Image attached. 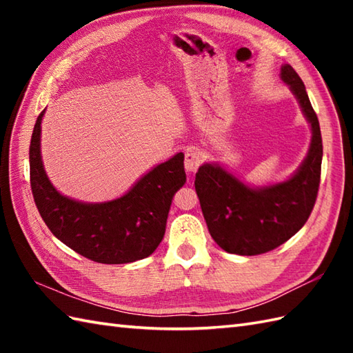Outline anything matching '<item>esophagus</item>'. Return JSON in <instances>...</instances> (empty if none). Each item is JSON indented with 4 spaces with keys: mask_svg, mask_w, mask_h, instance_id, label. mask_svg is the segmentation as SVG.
Listing matches in <instances>:
<instances>
[{
    "mask_svg": "<svg viewBox=\"0 0 353 353\" xmlns=\"http://www.w3.org/2000/svg\"><path fill=\"white\" fill-rule=\"evenodd\" d=\"M201 161H203V157L197 150H188L185 153V168L188 171H196L201 165Z\"/></svg>",
    "mask_w": 353,
    "mask_h": 353,
    "instance_id": "1",
    "label": "esophagus"
}]
</instances>
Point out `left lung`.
Returning <instances> with one entry per match:
<instances>
[{
  "instance_id": "left-lung-1",
  "label": "left lung",
  "mask_w": 353,
  "mask_h": 353,
  "mask_svg": "<svg viewBox=\"0 0 353 353\" xmlns=\"http://www.w3.org/2000/svg\"><path fill=\"white\" fill-rule=\"evenodd\" d=\"M281 79L296 95L312 132L308 154L294 174L252 188L219 163H203L196 172L194 185L209 234L228 253L253 256L276 249L303 228L316 205L323 157L319 118L291 65L282 66Z\"/></svg>"
}]
</instances>
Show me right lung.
<instances>
[{
  "instance_id": "add662e5",
  "label": "right lung",
  "mask_w": 353,
  "mask_h": 353,
  "mask_svg": "<svg viewBox=\"0 0 353 353\" xmlns=\"http://www.w3.org/2000/svg\"><path fill=\"white\" fill-rule=\"evenodd\" d=\"M37 117L30 142V185L42 220L57 239L100 264H127L150 256L161 244L172 197L186 182L183 153L156 165L123 197L83 203L62 196L45 174Z\"/></svg>"
}]
</instances>
